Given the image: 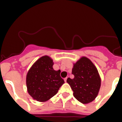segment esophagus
Masks as SVG:
<instances>
[{
    "instance_id": "obj_1",
    "label": "esophagus",
    "mask_w": 122,
    "mask_h": 122,
    "mask_svg": "<svg viewBox=\"0 0 122 122\" xmlns=\"http://www.w3.org/2000/svg\"><path fill=\"white\" fill-rule=\"evenodd\" d=\"M64 81H65V82H66V81H67V77H66V78H64Z\"/></svg>"
}]
</instances>
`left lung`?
Returning a JSON list of instances; mask_svg holds the SVG:
<instances>
[{
    "instance_id": "1",
    "label": "left lung",
    "mask_w": 122,
    "mask_h": 122,
    "mask_svg": "<svg viewBox=\"0 0 122 122\" xmlns=\"http://www.w3.org/2000/svg\"><path fill=\"white\" fill-rule=\"evenodd\" d=\"M72 74L74 78L67 82L73 91V95L83 104L94 100L99 93L101 79L96 67L86 57H82L74 64Z\"/></svg>"
}]
</instances>
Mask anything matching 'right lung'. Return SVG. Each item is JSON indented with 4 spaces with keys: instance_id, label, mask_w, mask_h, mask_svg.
<instances>
[{
    "instance_id": "right-lung-1",
    "label": "right lung",
    "mask_w": 122,
    "mask_h": 122,
    "mask_svg": "<svg viewBox=\"0 0 122 122\" xmlns=\"http://www.w3.org/2000/svg\"><path fill=\"white\" fill-rule=\"evenodd\" d=\"M53 61L48 56L38 60L28 71L26 86L29 95L38 102H46L57 93L64 83L60 70L52 68Z\"/></svg>"
}]
</instances>
